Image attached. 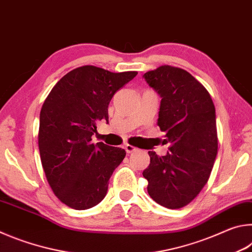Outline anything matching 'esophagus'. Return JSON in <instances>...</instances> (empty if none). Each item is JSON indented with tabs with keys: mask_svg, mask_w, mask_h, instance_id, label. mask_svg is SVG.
Listing matches in <instances>:
<instances>
[{
	"mask_svg": "<svg viewBox=\"0 0 252 252\" xmlns=\"http://www.w3.org/2000/svg\"><path fill=\"white\" fill-rule=\"evenodd\" d=\"M125 149H126V151L127 153H132V152H134V151L138 150V149H136V148L133 147V146H131V144H126Z\"/></svg>",
	"mask_w": 252,
	"mask_h": 252,
	"instance_id": "34e87169",
	"label": "esophagus"
}]
</instances>
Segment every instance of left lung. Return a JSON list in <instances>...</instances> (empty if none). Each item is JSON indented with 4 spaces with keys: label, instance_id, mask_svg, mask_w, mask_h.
Instances as JSON below:
<instances>
[{
    "label": "left lung",
    "instance_id": "8db88e82",
    "mask_svg": "<svg viewBox=\"0 0 252 252\" xmlns=\"http://www.w3.org/2000/svg\"><path fill=\"white\" fill-rule=\"evenodd\" d=\"M143 78L162 97L157 125L169 151L163 157L149 151L142 174L157 203L180 209L200 193L212 171L218 152L215 104L207 89L180 67L161 65Z\"/></svg>",
    "mask_w": 252,
    "mask_h": 252
}]
</instances>
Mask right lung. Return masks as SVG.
Listing matches in <instances>:
<instances>
[{"instance_id":"1","label":"right lung","mask_w":252,"mask_h":252,"mask_svg":"<svg viewBox=\"0 0 252 252\" xmlns=\"http://www.w3.org/2000/svg\"><path fill=\"white\" fill-rule=\"evenodd\" d=\"M136 74L83 65L66 73L46 96L37 136L41 162L51 189L67 207L85 210L105 197L109 179L126 152L92 143V135L97 121L109 120L114 93Z\"/></svg>"}]
</instances>
